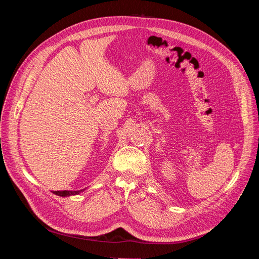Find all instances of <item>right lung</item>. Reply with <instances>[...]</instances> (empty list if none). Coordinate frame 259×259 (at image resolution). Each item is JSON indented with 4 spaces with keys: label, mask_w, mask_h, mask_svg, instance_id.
<instances>
[{
    "label": "right lung",
    "mask_w": 259,
    "mask_h": 259,
    "mask_svg": "<svg viewBox=\"0 0 259 259\" xmlns=\"http://www.w3.org/2000/svg\"><path fill=\"white\" fill-rule=\"evenodd\" d=\"M83 190H77V191H70V190H64V191H54L56 195H59V197H69V195H75L82 192Z\"/></svg>",
    "instance_id": "obj_1"
}]
</instances>
